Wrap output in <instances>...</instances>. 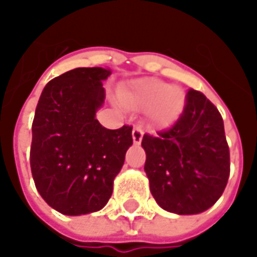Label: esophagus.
Masks as SVG:
<instances>
[{"mask_svg": "<svg viewBox=\"0 0 257 257\" xmlns=\"http://www.w3.org/2000/svg\"><path fill=\"white\" fill-rule=\"evenodd\" d=\"M143 138V129L141 126H135L134 131H132V139H134V143L135 145H141Z\"/></svg>", "mask_w": 257, "mask_h": 257, "instance_id": "esophagus-1", "label": "esophagus"}]
</instances>
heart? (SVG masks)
Masks as SVG:
<instances>
[{"label":"heart","mask_w":257,"mask_h":257,"mask_svg":"<svg viewBox=\"0 0 257 257\" xmlns=\"http://www.w3.org/2000/svg\"><path fill=\"white\" fill-rule=\"evenodd\" d=\"M125 106L132 109H152V116L162 126H170L180 118L186 106L184 91L156 78H141L119 94Z\"/></svg>","instance_id":"obj_1"}]
</instances>
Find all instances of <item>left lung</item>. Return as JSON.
<instances>
[{
    "mask_svg": "<svg viewBox=\"0 0 257 257\" xmlns=\"http://www.w3.org/2000/svg\"><path fill=\"white\" fill-rule=\"evenodd\" d=\"M145 172L159 205L177 215L211 208L229 177V148L222 116L202 92L190 90L172 128L143 135Z\"/></svg>",
    "mask_w": 257,
    "mask_h": 257,
    "instance_id": "left-lung-1",
    "label": "left lung"
}]
</instances>
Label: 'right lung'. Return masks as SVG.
Wrapping results in <instances>:
<instances>
[{"mask_svg": "<svg viewBox=\"0 0 257 257\" xmlns=\"http://www.w3.org/2000/svg\"><path fill=\"white\" fill-rule=\"evenodd\" d=\"M111 70L78 67L43 88L32 123L31 170L42 198L64 215L99 211L132 146V128H104L102 81Z\"/></svg>", "mask_w": 257, "mask_h": 257, "instance_id": "1", "label": "right lung"}]
</instances>
